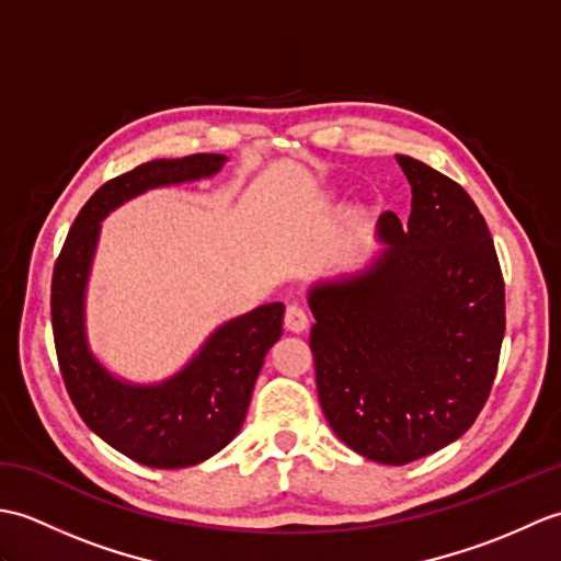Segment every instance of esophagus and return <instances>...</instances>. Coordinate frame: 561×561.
<instances>
[{"label":"esophagus","instance_id":"esophagus-1","mask_svg":"<svg viewBox=\"0 0 561 561\" xmlns=\"http://www.w3.org/2000/svg\"><path fill=\"white\" fill-rule=\"evenodd\" d=\"M284 325L291 332H304L308 328V313L299 304H289L287 313H284Z\"/></svg>","mask_w":561,"mask_h":561}]
</instances>
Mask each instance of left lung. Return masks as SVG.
Wrapping results in <instances>:
<instances>
[{
    "mask_svg": "<svg viewBox=\"0 0 561 561\" xmlns=\"http://www.w3.org/2000/svg\"><path fill=\"white\" fill-rule=\"evenodd\" d=\"M412 185L404 224L359 277L313 287L311 350L320 408L359 456L404 465L460 438L496 376L504 277L478 205L448 175L396 157Z\"/></svg>",
    "mask_w": 561,
    "mask_h": 561,
    "instance_id": "1",
    "label": "left lung"
}]
</instances>
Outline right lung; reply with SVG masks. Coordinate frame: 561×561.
Masks as SVG:
<instances>
[{
	"mask_svg": "<svg viewBox=\"0 0 561 561\" xmlns=\"http://www.w3.org/2000/svg\"><path fill=\"white\" fill-rule=\"evenodd\" d=\"M221 153L157 159L101 185L71 224L53 272V335L59 374L79 416L105 444L147 468H190L241 432L265 354L282 337V304L224 323L181 374L157 386L117 380L96 362L83 332V294L101 219L151 187L209 178Z\"/></svg>",
	"mask_w": 561,
	"mask_h": 561,
	"instance_id": "add662e5",
	"label": "right lung"
}]
</instances>
